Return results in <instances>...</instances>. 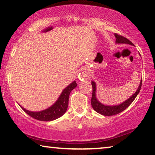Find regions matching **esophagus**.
<instances>
[{"instance_id": "obj_1", "label": "esophagus", "mask_w": 155, "mask_h": 155, "mask_svg": "<svg viewBox=\"0 0 155 155\" xmlns=\"http://www.w3.org/2000/svg\"><path fill=\"white\" fill-rule=\"evenodd\" d=\"M81 77L82 78H85V79H89L90 78V73L87 72H84L81 73Z\"/></svg>"}]
</instances>
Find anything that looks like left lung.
<instances>
[{
  "mask_svg": "<svg viewBox=\"0 0 155 155\" xmlns=\"http://www.w3.org/2000/svg\"><path fill=\"white\" fill-rule=\"evenodd\" d=\"M115 38H116V43L117 44H126V45H133L134 44L132 43L131 41H130L128 39L124 37V36L118 35L117 34H114ZM140 55V54H139ZM142 84V78L140 81L139 85L136 92H135L131 97H130L128 99L124 101L121 104H119L118 105H105L102 104L98 100L97 97V84H96L95 81H92V97L91 99V105L96 112L99 113V114L104 115V116H112V115H115L119 114V113L121 112L124 110H126L127 107L130 105L133 101L137 97V96L140 92L141 87Z\"/></svg>",
  "mask_w": 155,
  "mask_h": 155,
  "instance_id": "left-lung-1",
  "label": "left lung"
}]
</instances>
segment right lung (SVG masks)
Here are the masks:
<instances>
[{"instance_id":"obj_1","label":"right lung","mask_w":155,"mask_h":155,"mask_svg":"<svg viewBox=\"0 0 155 155\" xmlns=\"http://www.w3.org/2000/svg\"><path fill=\"white\" fill-rule=\"evenodd\" d=\"M77 86V83H76L75 81H74L62 91L59 97L56 101L54 104L51 105L50 107H48L47 109L41 110V111H29V110H26L23 107H22L21 105H19L27 114L30 117L34 118V119L42 121H54V120L57 119L58 118L61 117L65 114L68 106L69 96H70L72 90L74 89Z\"/></svg>"}]
</instances>
